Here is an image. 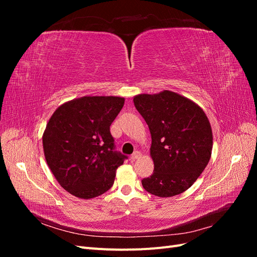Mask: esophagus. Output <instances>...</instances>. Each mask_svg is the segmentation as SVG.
I'll list each match as a JSON object with an SVG mask.
<instances>
[{
    "mask_svg": "<svg viewBox=\"0 0 257 257\" xmlns=\"http://www.w3.org/2000/svg\"><path fill=\"white\" fill-rule=\"evenodd\" d=\"M139 157H141V152H139V151H135L133 154L131 155V159H132V161H135V160H137Z\"/></svg>",
    "mask_w": 257,
    "mask_h": 257,
    "instance_id": "esophagus-1",
    "label": "esophagus"
}]
</instances>
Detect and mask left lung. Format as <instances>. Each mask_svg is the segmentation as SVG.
Wrapping results in <instances>:
<instances>
[{
    "instance_id": "left-lung-1",
    "label": "left lung",
    "mask_w": 257,
    "mask_h": 257,
    "mask_svg": "<svg viewBox=\"0 0 257 257\" xmlns=\"http://www.w3.org/2000/svg\"><path fill=\"white\" fill-rule=\"evenodd\" d=\"M134 105L149 126L153 174L142 180L159 197L188 190L204 172L212 151V131L204 110L172 91L139 94Z\"/></svg>"
}]
</instances>
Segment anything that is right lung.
<instances>
[{"label": "right lung", "mask_w": 257, "mask_h": 257, "mask_svg": "<svg viewBox=\"0 0 257 257\" xmlns=\"http://www.w3.org/2000/svg\"><path fill=\"white\" fill-rule=\"evenodd\" d=\"M124 98L83 96L60 106L46 126L43 146L47 164L60 185L72 195H102L127 159L115 150L110 125Z\"/></svg>", "instance_id": "add662e5"}]
</instances>
